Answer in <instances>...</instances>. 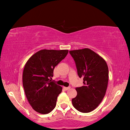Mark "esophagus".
<instances>
[{
    "instance_id": "esophagus-1",
    "label": "esophagus",
    "mask_w": 130,
    "mask_h": 130,
    "mask_svg": "<svg viewBox=\"0 0 130 130\" xmlns=\"http://www.w3.org/2000/svg\"><path fill=\"white\" fill-rule=\"evenodd\" d=\"M70 88V87H63V89H65V90H68Z\"/></svg>"
}]
</instances>
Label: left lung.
<instances>
[{
  "label": "left lung",
  "mask_w": 130,
  "mask_h": 130,
  "mask_svg": "<svg viewBox=\"0 0 130 130\" xmlns=\"http://www.w3.org/2000/svg\"><path fill=\"white\" fill-rule=\"evenodd\" d=\"M69 53L84 83L83 86L76 88L77 94L72 99V104L81 112H90L98 107L105 96L108 82V65L102 57L88 48Z\"/></svg>",
  "instance_id": "obj_1"
}]
</instances>
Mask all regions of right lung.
<instances>
[{
    "label": "right lung",
    "instance_id": "add662e5",
    "mask_svg": "<svg viewBox=\"0 0 130 130\" xmlns=\"http://www.w3.org/2000/svg\"><path fill=\"white\" fill-rule=\"evenodd\" d=\"M68 53V50L43 49L28 59L23 72V86L28 103L34 110L47 114L56 105L62 87L51 81L53 70Z\"/></svg>",
    "mask_w": 130,
    "mask_h": 130
}]
</instances>
